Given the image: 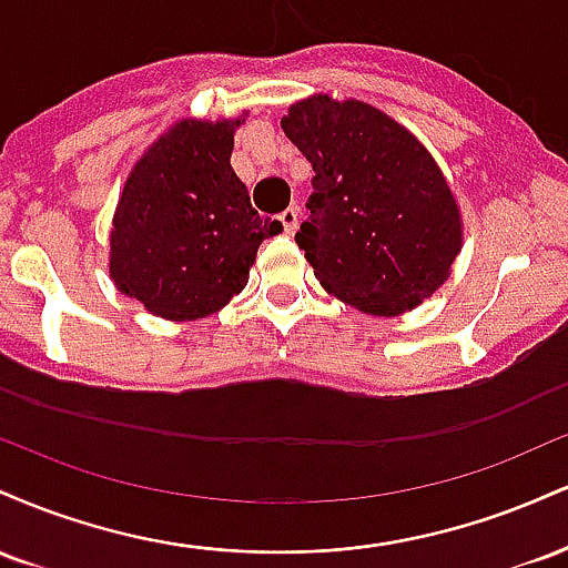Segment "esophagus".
I'll return each mask as SVG.
<instances>
[{
  "label": "esophagus",
  "mask_w": 568,
  "mask_h": 568,
  "mask_svg": "<svg viewBox=\"0 0 568 568\" xmlns=\"http://www.w3.org/2000/svg\"><path fill=\"white\" fill-rule=\"evenodd\" d=\"M280 221H283V230H285V234H293V232H296V226H298V205L285 207V211L280 213Z\"/></svg>",
  "instance_id": "1"
}]
</instances>
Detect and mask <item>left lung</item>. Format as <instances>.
Segmentation results:
<instances>
[{
    "mask_svg": "<svg viewBox=\"0 0 568 568\" xmlns=\"http://www.w3.org/2000/svg\"><path fill=\"white\" fill-rule=\"evenodd\" d=\"M280 125L315 171L296 243L323 288L379 317L433 296L462 251V216L419 139L355 98L310 95Z\"/></svg>",
    "mask_w": 568,
    "mask_h": 568,
    "instance_id": "left-lung-1",
    "label": "left lung"
}]
</instances>
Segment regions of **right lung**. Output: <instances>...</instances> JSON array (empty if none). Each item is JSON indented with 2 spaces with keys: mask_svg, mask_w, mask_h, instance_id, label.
Masks as SVG:
<instances>
[{
  "mask_svg": "<svg viewBox=\"0 0 568 568\" xmlns=\"http://www.w3.org/2000/svg\"><path fill=\"white\" fill-rule=\"evenodd\" d=\"M237 120H181L143 152L114 211L109 275L165 321H197L247 283L258 245L283 232L232 171Z\"/></svg>",
  "mask_w": 568,
  "mask_h": 568,
  "instance_id": "1",
  "label": "right lung"
}]
</instances>
